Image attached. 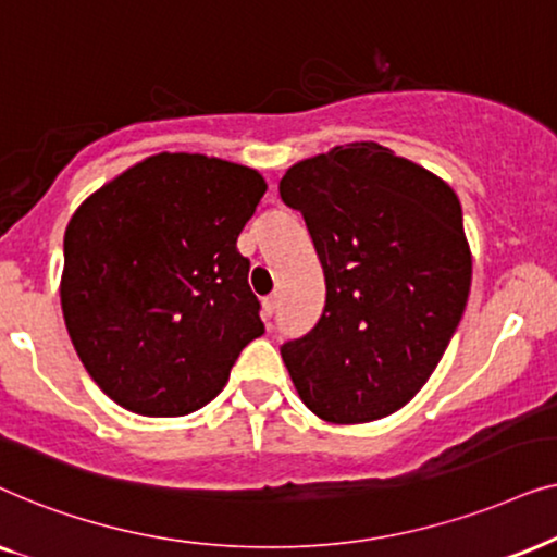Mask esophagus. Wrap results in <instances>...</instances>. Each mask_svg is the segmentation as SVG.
Segmentation results:
<instances>
[{
    "instance_id": "obj_1",
    "label": "esophagus",
    "mask_w": 557,
    "mask_h": 557,
    "mask_svg": "<svg viewBox=\"0 0 557 557\" xmlns=\"http://www.w3.org/2000/svg\"><path fill=\"white\" fill-rule=\"evenodd\" d=\"M274 310H277V295H267V298L262 300V313H264V318H272Z\"/></svg>"
}]
</instances>
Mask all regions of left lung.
<instances>
[{"label": "left lung", "instance_id": "left-lung-1", "mask_svg": "<svg viewBox=\"0 0 557 557\" xmlns=\"http://www.w3.org/2000/svg\"><path fill=\"white\" fill-rule=\"evenodd\" d=\"M325 277L315 329L280 348L310 412L336 425L397 412L461 323L471 249L461 201L430 170L376 143L300 160L280 181Z\"/></svg>", "mask_w": 557, "mask_h": 557}]
</instances>
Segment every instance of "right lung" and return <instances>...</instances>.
I'll return each instance as SVG.
<instances>
[{
    "label": "right lung",
    "instance_id": "obj_1",
    "mask_svg": "<svg viewBox=\"0 0 557 557\" xmlns=\"http://www.w3.org/2000/svg\"><path fill=\"white\" fill-rule=\"evenodd\" d=\"M257 170L160 152L91 193L63 236L61 308L91 380L145 418L201 410L264 333L236 239Z\"/></svg>",
    "mask_w": 557,
    "mask_h": 557
}]
</instances>
